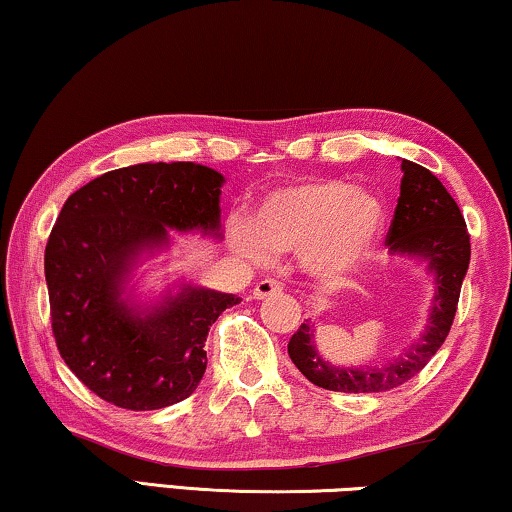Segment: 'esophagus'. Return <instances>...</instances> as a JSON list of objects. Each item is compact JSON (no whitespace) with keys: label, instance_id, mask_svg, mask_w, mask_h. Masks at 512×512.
<instances>
[{"label":"esophagus","instance_id":"34e87169","mask_svg":"<svg viewBox=\"0 0 512 512\" xmlns=\"http://www.w3.org/2000/svg\"><path fill=\"white\" fill-rule=\"evenodd\" d=\"M279 293H281V284L272 279L258 281V284L254 286V300H268V298H272V295H279Z\"/></svg>","mask_w":512,"mask_h":512}]
</instances>
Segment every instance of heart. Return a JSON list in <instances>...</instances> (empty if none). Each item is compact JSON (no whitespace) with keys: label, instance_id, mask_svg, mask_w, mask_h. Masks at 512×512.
I'll list each match as a JSON object with an SVG mask.
<instances>
[{"label":"heart","instance_id":"obj_1","mask_svg":"<svg viewBox=\"0 0 512 512\" xmlns=\"http://www.w3.org/2000/svg\"><path fill=\"white\" fill-rule=\"evenodd\" d=\"M383 226L385 205L372 189L335 177H302L265 194L254 219L233 217L228 240L256 268L270 265L274 251H295L311 279L332 286L367 261Z\"/></svg>","mask_w":512,"mask_h":512}]
</instances>
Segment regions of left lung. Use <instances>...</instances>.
Wrapping results in <instances>:
<instances>
[{"label": "left lung", "instance_id": "8db88e82", "mask_svg": "<svg viewBox=\"0 0 512 512\" xmlns=\"http://www.w3.org/2000/svg\"><path fill=\"white\" fill-rule=\"evenodd\" d=\"M402 161V187L390 233V256L425 265L434 286L420 337L383 365H332L316 348V325L307 321L288 342L293 365L318 388L335 392H383L413 379L446 342L459 291L471 261V242L455 198L439 177L409 159Z\"/></svg>", "mask_w": 512, "mask_h": 512}]
</instances>
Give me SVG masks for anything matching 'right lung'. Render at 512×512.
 Segmentation results:
<instances>
[{"label":"right lung","mask_w":512,"mask_h":512,"mask_svg":"<svg viewBox=\"0 0 512 512\" xmlns=\"http://www.w3.org/2000/svg\"><path fill=\"white\" fill-rule=\"evenodd\" d=\"M224 182L191 161H147L96 177L59 212L46 247L55 342L106 402L154 411L201 383L210 325L240 298L184 277L145 291L140 268L168 254L170 231L221 240Z\"/></svg>","instance_id":"1"}]
</instances>
